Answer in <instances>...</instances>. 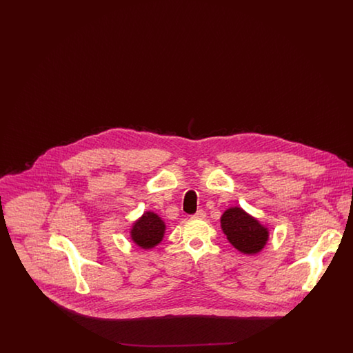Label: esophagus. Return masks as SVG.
<instances>
[{"mask_svg":"<svg viewBox=\"0 0 353 353\" xmlns=\"http://www.w3.org/2000/svg\"><path fill=\"white\" fill-rule=\"evenodd\" d=\"M206 217V213L203 210H199L196 214H193V219H203Z\"/></svg>","mask_w":353,"mask_h":353,"instance_id":"esophagus-1","label":"esophagus"}]
</instances>
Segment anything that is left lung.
<instances>
[{"label":"left lung","instance_id":"8db88e82","mask_svg":"<svg viewBox=\"0 0 353 353\" xmlns=\"http://www.w3.org/2000/svg\"><path fill=\"white\" fill-rule=\"evenodd\" d=\"M219 222L226 239L242 254H259L269 242V228L239 206L226 209Z\"/></svg>","mask_w":353,"mask_h":353}]
</instances>
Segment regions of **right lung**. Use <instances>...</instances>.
Wrapping results in <instances>:
<instances>
[{
	"label": "right lung",
	"mask_w": 353,
	"mask_h": 353,
	"mask_svg": "<svg viewBox=\"0 0 353 353\" xmlns=\"http://www.w3.org/2000/svg\"><path fill=\"white\" fill-rule=\"evenodd\" d=\"M167 230L164 219L157 213L147 210L131 225L130 236L134 245L143 250H151L161 243Z\"/></svg>",
	"instance_id": "add662e5"
}]
</instances>
